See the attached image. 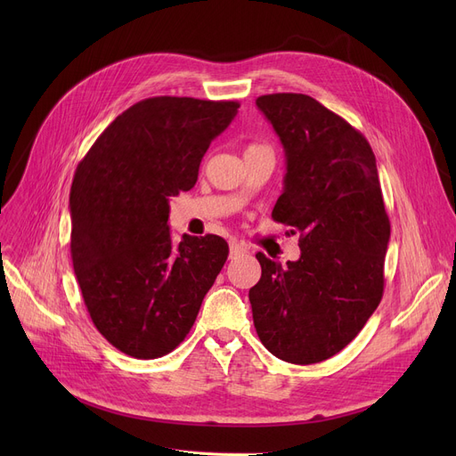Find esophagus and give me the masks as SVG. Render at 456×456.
Returning <instances> with one entry per match:
<instances>
[{"label": "esophagus", "instance_id": "obj_1", "mask_svg": "<svg viewBox=\"0 0 456 456\" xmlns=\"http://www.w3.org/2000/svg\"><path fill=\"white\" fill-rule=\"evenodd\" d=\"M244 251H246V248L242 244H238V242H231L229 244V256L231 258H236L238 255H242Z\"/></svg>", "mask_w": 456, "mask_h": 456}]
</instances>
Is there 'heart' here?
I'll return each instance as SVG.
<instances>
[{"label": "heart", "instance_id": "b5f03b06", "mask_svg": "<svg viewBox=\"0 0 456 456\" xmlns=\"http://www.w3.org/2000/svg\"><path fill=\"white\" fill-rule=\"evenodd\" d=\"M253 151H272V150L265 146V143H251V146H248L246 153H253Z\"/></svg>", "mask_w": 456, "mask_h": 456}]
</instances>
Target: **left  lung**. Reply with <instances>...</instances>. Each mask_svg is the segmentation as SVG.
<instances>
[{
  "mask_svg": "<svg viewBox=\"0 0 456 456\" xmlns=\"http://www.w3.org/2000/svg\"><path fill=\"white\" fill-rule=\"evenodd\" d=\"M256 107L286 157L272 218L299 232L301 256L281 266L256 253L253 323L281 361L316 364L362 330L385 292L390 220L377 162L366 136L310 95L268 94Z\"/></svg>",
  "mask_w": 456,
  "mask_h": 456,
  "instance_id": "1",
  "label": "left lung"
}]
</instances>
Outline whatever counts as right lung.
Wrapping results in <instances>:
<instances>
[{"label":"right lung","mask_w":456,"mask_h":456,"mask_svg":"<svg viewBox=\"0 0 456 456\" xmlns=\"http://www.w3.org/2000/svg\"><path fill=\"white\" fill-rule=\"evenodd\" d=\"M238 102L157 95L134 103L98 136L69 190V253L88 314L122 353L159 358L194 325L222 272V236L172 240L170 198L198 181L210 142Z\"/></svg>","instance_id":"1"}]
</instances>
